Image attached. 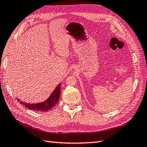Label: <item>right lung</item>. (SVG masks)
<instances>
[{
  "mask_svg": "<svg viewBox=\"0 0 147 147\" xmlns=\"http://www.w3.org/2000/svg\"><path fill=\"white\" fill-rule=\"evenodd\" d=\"M61 83L57 85L56 88L54 89L53 92L49 98L44 101L42 103H36V104H29L26 103H23L22 101H20V100H18L19 101H20V103L23 105L25 107L30 109V110H34V111H47L49 110H51L53 107H54L59 99L60 93H61V88H60Z\"/></svg>",
  "mask_w": 147,
  "mask_h": 147,
  "instance_id": "1",
  "label": "right lung"
}]
</instances>
